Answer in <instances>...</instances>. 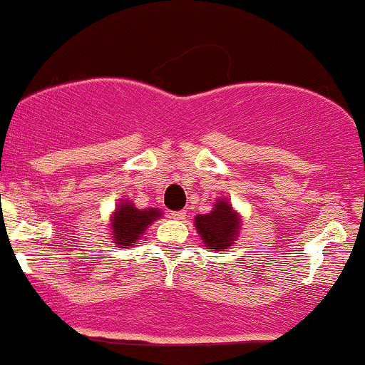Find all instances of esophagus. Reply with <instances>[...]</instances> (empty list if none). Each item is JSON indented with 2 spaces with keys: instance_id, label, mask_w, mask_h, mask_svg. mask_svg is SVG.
<instances>
[{
  "instance_id": "esophagus-1",
  "label": "esophagus",
  "mask_w": 365,
  "mask_h": 365,
  "mask_svg": "<svg viewBox=\"0 0 365 365\" xmlns=\"http://www.w3.org/2000/svg\"><path fill=\"white\" fill-rule=\"evenodd\" d=\"M170 216L173 219H177V221H185L187 212L185 210H173V212H170Z\"/></svg>"
}]
</instances>
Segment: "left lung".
I'll list each match as a JSON object with an SVG mask.
<instances>
[{
	"label": "left lung",
	"instance_id": "left-lung-1",
	"mask_svg": "<svg viewBox=\"0 0 365 365\" xmlns=\"http://www.w3.org/2000/svg\"><path fill=\"white\" fill-rule=\"evenodd\" d=\"M195 227L209 250L226 252V248L231 247L238 238L241 219L230 202L219 199L209 214H199L195 217Z\"/></svg>",
	"mask_w": 365,
	"mask_h": 365
}]
</instances>
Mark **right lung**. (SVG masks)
<instances>
[{
	"instance_id": "1",
	"label": "right lung",
	"mask_w": 365,
	"mask_h": 365,
	"mask_svg": "<svg viewBox=\"0 0 365 365\" xmlns=\"http://www.w3.org/2000/svg\"><path fill=\"white\" fill-rule=\"evenodd\" d=\"M161 217L160 209H138L133 202H118L112 214V238L120 248H129L138 241L149 225Z\"/></svg>"
}]
</instances>
